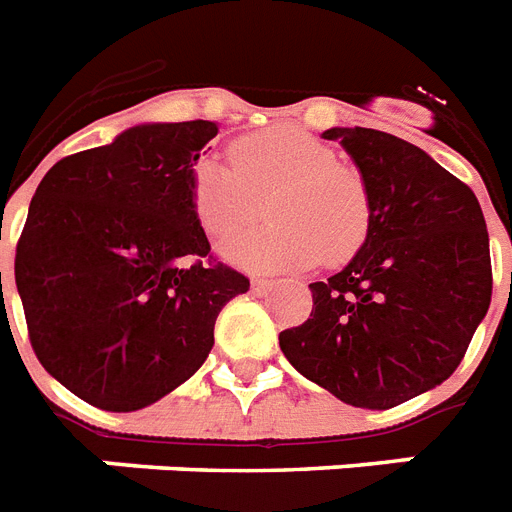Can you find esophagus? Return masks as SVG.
Listing matches in <instances>:
<instances>
[{
	"mask_svg": "<svg viewBox=\"0 0 512 512\" xmlns=\"http://www.w3.org/2000/svg\"><path fill=\"white\" fill-rule=\"evenodd\" d=\"M273 286H276L273 278H252V289H255V292H270Z\"/></svg>",
	"mask_w": 512,
	"mask_h": 512,
	"instance_id": "34e87169",
	"label": "esophagus"
}]
</instances>
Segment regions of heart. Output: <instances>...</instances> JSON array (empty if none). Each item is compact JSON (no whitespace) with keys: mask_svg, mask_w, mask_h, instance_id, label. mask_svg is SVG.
<instances>
[{"mask_svg":"<svg viewBox=\"0 0 512 512\" xmlns=\"http://www.w3.org/2000/svg\"><path fill=\"white\" fill-rule=\"evenodd\" d=\"M260 199H268L270 226L223 247L228 263L249 270L344 263L371 226L365 178L299 128L242 136L231 144V162L205 157L191 173V205L210 239L242 234L260 215Z\"/></svg>","mask_w":512,"mask_h":512,"instance_id":"obj_1","label":"heart"}]
</instances>
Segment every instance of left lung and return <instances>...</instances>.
Returning a JSON list of instances; mask_svg holds the SVG:
<instances>
[{
	"label": "left lung",
	"mask_w": 512,
	"mask_h": 512,
	"mask_svg": "<svg viewBox=\"0 0 512 512\" xmlns=\"http://www.w3.org/2000/svg\"><path fill=\"white\" fill-rule=\"evenodd\" d=\"M365 178L371 226L313 313L278 334L286 360L347 405L389 410L455 373L492 302L476 194L421 147L373 128H328Z\"/></svg>",
	"instance_id": "left-lung-1"
}]
</instances>
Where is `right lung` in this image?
I'll return each mask as SVG.
<instances>
[{
  "label": "right lung",
  "instance_id": "right-lung-1",
  "mask_svg": "<svg viewBox=\"0 0 512 512\" xmlns=\"http://www.w3.org/2000/svg\"><path fill=\"white\" fill-rule=\"evenodd\" d=\"M213 120L141 123L41 178L15 255L39 363L110 413L152 405L199 371L215 318L249 278L205 265L191 173Z\"/></svg>",
  "mask_w": 512,
  "mask_h": 512
}]
</instances>
